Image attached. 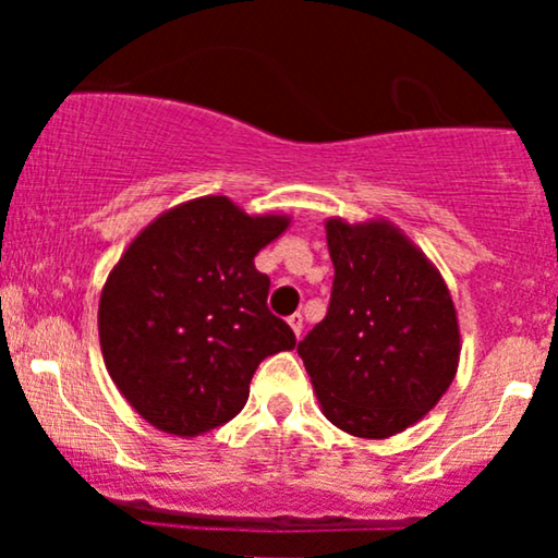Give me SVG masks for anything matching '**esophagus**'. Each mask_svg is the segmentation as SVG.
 <instances>
[{
    "instance_id": "esophagus-1",
    "label": "esophagus",
    "mask_w": 558,
    "mask_h": 558,
    "mask_svg": "<svg viewBox=\"0 0 558 558\" xmlns=\"http://www.w3.org/2000/svg\"><path fill=\"white\" fill-rule=\"evenodd\" d=\"M288 325H291L293 336L301 338V332H304V317H301L299 312H296V315H291V317H288Z\"/></svg>"
}]
</instances>
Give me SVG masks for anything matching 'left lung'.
I'll list each match as a JSON object with an SVG mask.
<instances>
[{
    "label": "left lung",
    "instance_id": "8db88e82",
    "mask_svg": "<svg viewBox=\"0 0 558 558\" xmlns=\"http://www.w3.org/2000/svg\"><path fill=\"white\" fill-rule=\"evenodd\" d=\"M328 315L299 343L319 409L356 438L417 425L457 377L462 336L444 275L390 220H325Z\"/></svg>",
    "mask_w": 558,
    "mask_h": 558
}]
</instances>
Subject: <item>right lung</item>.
<instances>
[{
	"label": "right lung",
	"mask_w": 558,
	"mask_h": 558,
	"mask_svg": "<svg viewBox=\"0 0 558 558\" xmlns=\"http://www.w3.org/2000/svg\"><path fill=\"white\" fill-rule=\"evenodd\" d=\"M288 215H248L198 196L128 243L99 299V343L123 399L157 430L196 438L248 399L259 362L296 336L267 310L270 278L254 257Z\"/></svg>",
	"instance_id": "add662e5"
}]
</instances>
